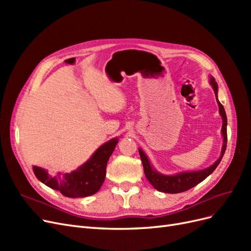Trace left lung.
Segmentation results:
<instances>
[{"label": "left lung", "instance_id": "1", "mask_svg": "<svg viewBox=\"0 0 251 251\" xmlns=\"http://www.w3.org/2000/svg\"><path fill=\"white\" fill-rule=\"evenodd\" d=\"M208 77H209L208 79L209 85L211 86L212 90H214L215 95H216V100L219 105V113L222 117L221 135L223 138V146L221 149V154H220L217 160L211 165H209L208 168H205L199 171H186V172L176 173L174 175H165L162 173H159L154 168L153 164L151 163L147 154L144 153L142 149L139 148L138 151H139V155L143 165L144 175H146V177L149 180L150 183L159 192L168 193V194H178V193L188 191V189H191L197 184H199L200 182H202L204 179H206L209 175L217 169V166L222 160L223 155L226 150V144H227V117H226L224 107L218 100L219 89H218L217 81L215 80L214 76H211V75H209Z\"/></svg>", "mask_w": 251, "mask_h": 251}]
</instances>
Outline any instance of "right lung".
I'll return each instance as SVG.
<instances>
[{
  "mask_svg": "<svg viewBox=\"0 0 251 251\" xmlns=\"http://www.w3.org/2000/svg\"><path fill=\"white\" fill-rule=\"evenodd\" d=\"M119 139L113 138L98 148L88 160L71 173H58L52 176L40 166L33 165L35 177L45 185L62 193L68 198H83L100 191L104 178L105 169L110 156L116 148Z\"/></svg>",
  "mask_w": 251,
  "mask_h": 251,
  "instance_id": "1",
  "label": "right lung"
}]
</instances>
